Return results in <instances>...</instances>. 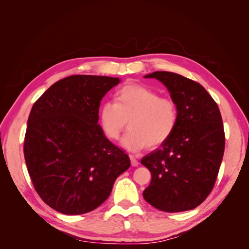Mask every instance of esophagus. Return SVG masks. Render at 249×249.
Here are the masks:
<instances>
[{
	"instance_id": "obj_1",
	"label": "esophagus",
	"mask_w": 249,
	"mask_h": 249,
	"mask_svg": "<svg viewBox=\"0 0 249 249\" xmlns=\"http://www.w3.org/2000/svg\"><path fill=\"white\" fill-rule=\"evenodd\" d=\"M129 158H130V161H131V166L137 167V166L139 165V161H138V160H137V158H136V156L129 155Z\"/></svg>"
}]
</instances>
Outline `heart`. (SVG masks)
Instances as JSON below:
<instances>
[{"mask_svg":"<svg viewBox=\"0 0 249 249\" xmlns=\"http://www.w3.org/2000/svg\"><path fill=\"white\" fill-rule=\"evenodd\" d=\"M98 122L111 140L119 139L128 122L129 129L122 145L136 152L147 145L160 146L169 140L177 128L178 110L171 98L160 97L140 84H127L116 92L114 103L100 105Z\"/></svg>","mask_w":249,"mask_h":249,"instance_id":"1","label":"heart"}]
</instances>
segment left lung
<instances>
[{
	"label": "left lung",
	"mask_w": 249,
	"mask_h": 249,
	"mask_svg": "<svg viewBox=\"0 0 249 249\" xmlns=\"http://www.w3.org/2000/svg\"><path fill=\"white\" fill-rule=\"evenodd\" d=\"M144 78L160 81L178 110L172 136L142 157L152 174L143 198L163 212L197 208L212 192L225 151L219 108L206 89L178 73L154 71Z\"/></svg>",
	"instance_id": "8db88e82"
}]
</instances>
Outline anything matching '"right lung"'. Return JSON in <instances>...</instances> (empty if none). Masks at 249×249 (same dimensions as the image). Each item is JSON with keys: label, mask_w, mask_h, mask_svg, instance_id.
I'll list each match as a JSON object with an SVG mask.
<instances>
[{"label": "right lung", "mask_w": 249, "mask_h": 249, "mask_svg": "<svg viewBox=\"0 0 249 249\" xmlns=\"http://www.w3.org/2000/svg\"><path fill=\"white\" fill-rule=\"evenodd\" d=\"M120 82L107 76H70L52 84L32 107L25 163L37 194L57 212L80 215L98 208L130 166L128 155L98 124L100 100Z\"/></svg>", "instance_id": "add662e5"}]
</instances>
